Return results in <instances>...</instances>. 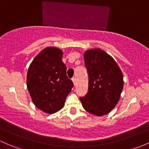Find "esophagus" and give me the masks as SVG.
Instances as JSON below:
<instances>
[{"label": "esophagus", "mask_w": 149, "mask_h": 149, "mask_svg": "<svg viewBox=\"0 0 149 149\" xmlns=\"http://www.w3.org/2000/svg\"><path fill=\"white\" fill-rule=\"evenodd\" d=\"M72 81H73V83H74V85H76V78H75L74 77L72 78Z\"/></svg>", "instance_id": "obj_1"}]
</instances>
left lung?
<instances>
[{"instance_id": "obj_1", "label": "left lung", "mask_w": 149, "mask_h": 149, "mask_svg": "<svg viewBox=\"0 0 149 149\" xmlns=\"http://www.w3.org/2000/svg\"><path fill=\"white\" fill-rule=\"evenodd\" d=\"M88 74V92L80 100L83 108L97 116L108 114L116 106L123 89L122 71L112 56L100 49L84 53Z\"/></svg>"}]
</instances>
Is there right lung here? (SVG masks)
<instances>
[{"label": "right lung", "instance_id": "right-lung-1", "mask_svg": "<svg viewBox=\"0 0 149 149\" xmlns=\"http://www.w3.org/2000/svg\"><path fill=\"white\" fill-rule=\"evenodd\" d=\"M63 52L56 47H47L29 65L27 86L32 102L37 108L49 114L60 110L73 87L66 76L62 61Z\"/></svg>", "mask_w": 149, "mask_h": 149}]
</instances>
